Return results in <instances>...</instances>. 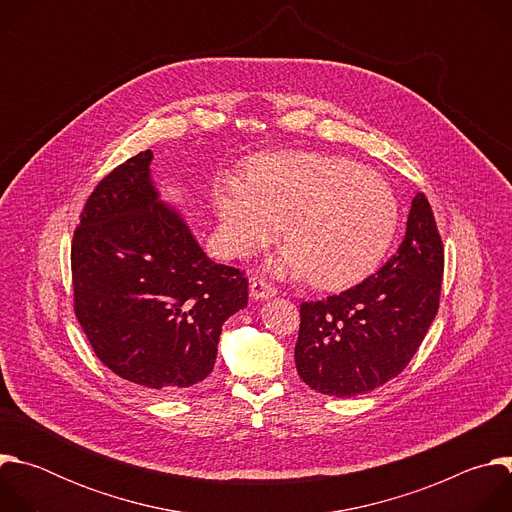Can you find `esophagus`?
I'll return each mask as SVG.
<instances>
[{"instance_id":"34e87169","label":"esophagus","mask_w":512,"mask_h":512,"mask_svg":"<svg viewBox=\"0 0 512 512\" xmlns=\"http://www.w3.org/2000/svg\"><path fill=\"white\" fill-rule=\"evenodd\" d=\"M275 294H277V289L273 285H269L265 279H259V277L251 279V285H249L251 300H267V298H273Z\"/></svg>"}]
</instances>
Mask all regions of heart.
<instances>
[{
	"label": "heart",
	"mask_w": 512,
	"mask_h": 512,
	"mask_svg": "<svg viewBox=\"0 0 512 512\" xmlns=\"http://www.w3.org/2000/svg\"><path fill=\"white\" fill-rule=\"evenodd\" d=\"M227 249L245 257L265 247L281 226L285 245L269 261L279 277L324 289L348 287L385 259L397 227L399 200L379 174L324 154H267L247 182L225 178L214 188Z\"/></svg>",
	"instance_id": "obj_1"
}]
</instances>
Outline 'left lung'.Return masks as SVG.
Instances as JSON below:
<instances>
[{"label":"left lung","instance_id":"obj_1","mask_svg":"<svg viewBox=\"0 0 512 512\" xmlns=\"http://www.w3.org/2000/svg\"><path fill=\"white\" fill-rule=\"evenodd\" d=\"M444 247L427 198L411 200L397 253L362 283L300 308L296 369L332 397L369 393L397 377L440 306Z\"/></svg>","mask_w":512,"mask_h":512}]
</instances>
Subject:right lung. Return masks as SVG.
I'll return each mask as SVG.
<instances>
[{"mask_svg":"<svg viewBox=\"0 0 512 512\" xmlns=\"http://www.w3.org/2000/svg\"><path fill=\"white\" fill-rule=\"evenodd\" d=\"M152 150L89 196L70 251L75 312L99 360L156 397L204 381L223 324L247 308V277L214 263L152 176Z\"/></svg>","mask_w":512,"mask_h":512,"instance_id":"add662e5","label":"right lung"}]
</instances>
